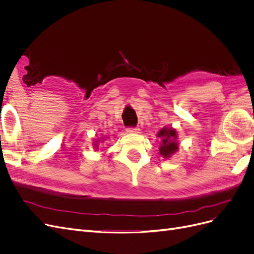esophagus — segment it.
I'll list each match as a JSON object with an SVG mask.
<instances>
[{
    "label": "esophagus",
    "instance_id": "1",
    "mask_svg": "<svg viewBox=\"0 0 254 254\" xmlns=\"http://www.w3.org/2000/svg\"><path fill=\"white\" fill-rule=\"evenodd\" d=\"M139 131H140L139 128H132V127L127 128V132L129 133H137Z\"/></svg>",
    "mask_w": 254,
    "mask_h": 254
}]
</instances>
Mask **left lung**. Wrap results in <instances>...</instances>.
Masks as SVG:
<instances>
[{"label":"left lung","mask_w":254,"mask_h":254,"mask_svg":"<svg viewBox=\"0 0 254 254\" xmlns=\"http://www.w3.org/2000/svg\"><path fill=\"white\" fill-rule=\"evenodd\" d=\"M161 139V144L159 147L160 155L165 159L171 158L176 151H178V134L176 129L172 127H163L157 134Z\"/></svg>","instance_id":"1"}]
</instances>
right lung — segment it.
<instances>
[{
  "mask_svg": "<svg viewBox=\"0 0 254 254\" xmlns=\"http://www.w3.org/2000/svg\"><path fill=\"white\" fill-rule=\"evenodd\" d=\"M103 141H104V139H103ZM98 143H99L98 141H95V144H94V147H95V149H96V150L98 149Z\"/></svg>",
  "mask_w": 254,
  "mask_h": 254,
  "instance_id": "1",
  "label": "right lung"
}]
</instances>
